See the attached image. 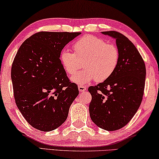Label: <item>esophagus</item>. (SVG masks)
I'll return each instance as SVG.
<instances>
[{
  "mask_svg": "<svg viewBox=\"0 0 159 159\" xmlns=\"http://www.w3.org/2000/svg\"><path fill=\"white\" fill-rule=\"evenodd\" d=\"M78 89H79V91L80 92H83L86 91L87 88L84 87V86H79V87H78Z\"/></svg>",
  "mask_w": 159,
  "mask_h": 159,
  "instance_id": "obj_1",
  "label": "esophagus"
}]
</instances>
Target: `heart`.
Instances as JSON below:
<instances>
[{"instance_id":"heart-1","label":"heart","mask_w":159,"mask_h":159,"mask_svg":"<svg viewBox=\"0 0 159 159\" xmlns=\"http://www.w3.org/2000/svg\"><path fill=\"white\" fill-rule=\"evenodd\" d=\"M73 48L75 52L63 49L60 60L63 69L70 75H75L84 62V70L71 78L77 84L85 85L94 80L97 82L106 81L119 65L120 52L118 48L96 36H84L74 44Z\"/></svg>"}]
</instances>
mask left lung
<instances>
[{
  "label": "left lung",
  "instance_id": "1",
  "mask_svg": "<svg viewBox=\"0 0 159 159\" xmlns=\"http://www.w3.org/2000/svg\"><path fill=\"white\" fill-rule=\"evenodd\" d=\"M116 39L120 60L111 77L88 88L92 95L89 115L99 128L116 131L133 118L142 102L145 87L144 61L134 44L116 31L102 32Z\"/></svg>",
  "mask_w": 159,
  "mask_h": 159
}]
</instances>
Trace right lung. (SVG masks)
Here are the masks:
<instances>
[{
  "mask_svg": "<svg viewBox=\"0 0 159 159\" xmlns=\"http://www.w3.org/2000/svg\"><path fill=\"white\" fill-rule=\"evenodd\" d=\"M81 33H36L17 52L11 67L16 104L28 123L50 131L67 118L70 105L79 94L60 60L61 51Z\"/></svg>",
  "mask_w": 159,
  "mask_h": 159,
  "instance_id": "right-lung-1",
  "label": "right lung"
}]
</instances>
